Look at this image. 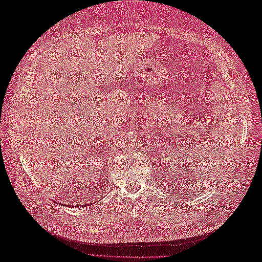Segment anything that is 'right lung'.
Returning <instances> with one entry per match:
<instances>
[{
  "label": "right lung",
  "mask_w": 262,
  "mask_h": 262,
  "mask_svg": "<svg viewBox=\"0 0 262 262\" xmlns=\"http://www.w3.org/2000/svg\"><path fill=\"white\" fill-rule=\"evenodd\" d=\"M60 204L62 205V203H60ZM86 205H90V203H89V204H86ZM80 207H83V205H80Z\"/></svg>",
  "instance_id": "obj_1"
}]
</instances>
